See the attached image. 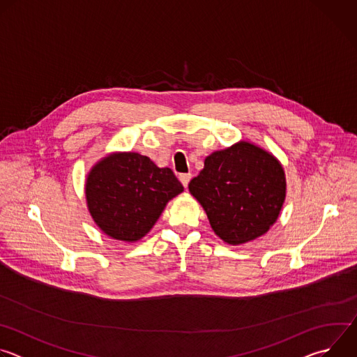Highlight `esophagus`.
<instances>
[{"instance_id": "1", "label": "esophagus", "mask_w": 357, "mask_h": 357, "mask_svg": "<svg viewBox=\"0 0 357 357\" xmlns=\"http://www.w3.org/2000/svg\"><path fill=\"white\" fill-rule=\"evenodd\" d=\"M190 178H192V175H190V174H182V175H179V181L182 182V185H183L185 188L188 186V183H189Z\"/></svg>"}]
</instances>
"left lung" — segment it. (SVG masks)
<instances>
[{"label":"left lung","mask_w":357,"mask_h":357,"mask_svg":"<svg viewBox=\"0 0 357 357\" xmlns=\"http://www.w3.org/2000/svg\"><path fill=\"white\" fill-rule=\"evenodd\" d=\"M218 237L240 245L266 234L277 222L287 195L281 162L250 141L212 152L189 182Z\"/></svg>","instance_id":"left-lung-1"}]
</instances>
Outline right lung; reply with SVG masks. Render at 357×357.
<instances>
[{"label": "right lung", "instance_id": "add662e5", "mask_svg": "<svg viewBox=\"0 0 357 357\" xmlns=\"http://www.w3.org/2000/svg\"><path fill=\"white\" fill-rule=\"evenodd\" d=\"M183 192L169 168L138 152H112L86 176L87 209L97 227L114 240L135 243L157 223L167 203Z\"/></svg>", "mask_w": 357, "mask_h": 357}]
</instances>
